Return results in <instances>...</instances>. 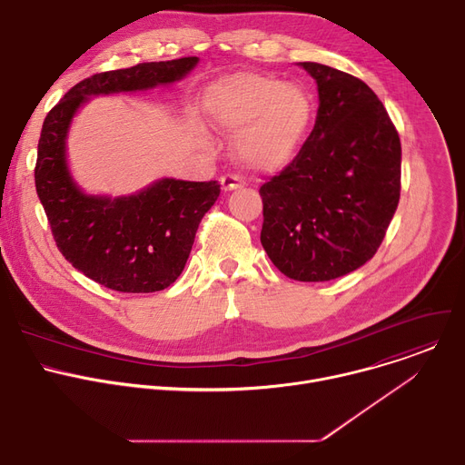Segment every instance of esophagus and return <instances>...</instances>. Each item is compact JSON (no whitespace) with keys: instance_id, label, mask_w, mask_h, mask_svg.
I'll return each instance as SVG.
<instances>
[{"instance_id":"obj_1","label":"esophagus","mask_w":465,"mask_h":465,"mask_svg":"<svg viewBox=\"0 0 465 465\" xmlns=\"http://www.w3.org/2000/svg\"><path fill=\"white\" fill-rule=\"evenodd\" d=\"M221 185L224 191H235V189H241L244 185V182L235 174H224L221 178Z\"/></svg>"}]
</instances>
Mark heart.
<instances>
[{
  "label": "heart",
  "instance_id": "heart-1",
  "mask_svg": "<svg viewBox=\"0 0 465 465\" xmlns=\"http://www.w3.org/2000/svg\"><path fill=\"white\" fill-rule=\"evenodd\" d=\"M204 106L219 128L237 132V158L264 173L280 171L298 156L314 117L312 99L303 88L253 72L213 83Z\"/></svg>",
  "mask_w": 465,
  "mask_h": 465
}]
</instances>
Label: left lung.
Listing matches in <instances>:
<instances>
[{
    "label": "left lung",
    "instance_id": "left-lung-1",
    "mask_svg": "<svg viewBox=\"0 0 465 465\" xmlns=\"http://www.w3.org/2000/svg\"><path fill=\"white\" fill-rule=\"evenodd\" d=\"M318 114L298 156L264 180L261 244L296 282L346 276L381 246L401 194L400 134L361 79L302 62Z\"/></svg>",
    "mask_w": 465,
    "mask_h": 465
}]
</instances>
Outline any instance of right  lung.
I'll use <instances>...</instances> for the list:
<instances>
[{
	"label": "right lung",
	"mask_w": 465,
	"mask_h": 465,
	"mask_svg": "<svg viewBox=\"0 0 465 465\" xmlns=\"http://www.w3.org/2000/svg\"><path fill=\"white\" fill-rule=\"evenodd\" d=\"M196 56L143 62L75 84L44 119L35 183L60 253L86 278L117 292H156L182 274L221 183L163 178L138 194H84L65 165V134L90 95L147 90L185 77Z\"/></svg>",
	"instance_id": "right-lung-1"
}]
</instances>
